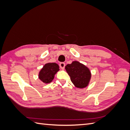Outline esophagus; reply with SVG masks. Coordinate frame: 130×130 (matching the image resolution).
Masks as SVG:
<instances>
[{
	"label": "esophagus",
	"mask_w": 130,
	"mask_h": 130,
	"mask_svg": "<svg viewBox=\"0 0 130 130\" xmlns=\"http://www.w3.org/2000/svg\"><path fill=\"white\" fill-rule=\"evenodd\" d=\"M65 63L64 62H61L60 63V68L62 69H64V67H65Z\"/></svg>",
	"instance_id": "34e87169"
}]
</instances>
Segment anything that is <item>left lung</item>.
<instances>
[{"label": "left lung", "mask_w": 130, "mask_h": 130, "mask_svg": "<svg viewBox=\"0 0 130 130\" xmlns=\"http://www.w3.org/2000/svg\"><path fill=\"white\" fill-rule=\"evenodd\" d=\"M65 69L72 83L76 87L84 88L88 86L92 74L87 66L80 62L74 61L71 64L67 65Z\"/></svg>", "instance_id": "8db88e82"}]
</instances>
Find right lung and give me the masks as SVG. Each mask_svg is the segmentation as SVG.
<instances>
[{"instance_id":"right-lung-1","label":"right lung","mask_w":130,"mask_h":130,"mask_svg":"<svg viewBox=\"0 0 130 130\" xmlns=\"http://www.w3.org/2000/svg\"><path fill=\"white\" fill-rule=\"evenodd\" d=\"M59 70L60 67L56 63H47L39 72L38 78L44 84H49L53 81L55 75Z\"/></svg>"}]
</instances>
